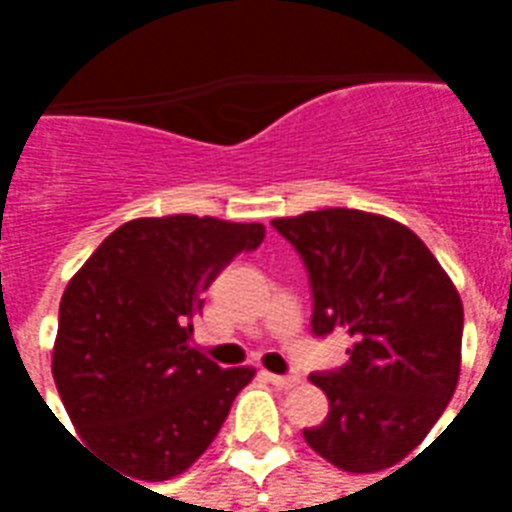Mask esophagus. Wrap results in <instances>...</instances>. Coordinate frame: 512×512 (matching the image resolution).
Returning <instances> with one entry per match:
<instances>
[{"instance_id": "obj_1", "label": "esophagus", "mask_w": 512, "mask_h": 512, "mask_svg": "<svg viewBox=\"0 0 512 512\" xmlns=\"http://www.w3.org/2000/svg\"><path fill=\"white\" fill-rule=\"evenodd\" d=\"M266 378L279 389H290V386L299 384V376H277V373H266Z\"/></svg>"}]
</instances>
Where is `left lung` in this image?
<instances>
[{
  "label": "left lung",
  "instance_id": "1",
  "mask_svg": "<svg viewBox=\"0 0 512 512\" xmlns=\"http://www.w3.org/2000/svg\"><path fill=\"white\" fill-rule=\"evenodd\" d=\"M307 268L312 334L348 337V362L312 373L329 397L312 450L345 472H381L425 439L461 373L463 304L439 260L403 224L326 208L274 219Z\"/></svg>",
  "mask_w": 512,
  "mask_h": 512
}]
</instances>
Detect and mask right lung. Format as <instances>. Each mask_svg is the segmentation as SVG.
I'll return each mask as SVG.
<instances>
[{"instance_id":"add662e5","label":"right lung","mask_w":512,"mask_h":512,"mask_svg":"<svg viewBox=\"0 0 512 512\" xmlns=\"http://www.w3.org/2000/svg\"><path fill=\"white\" fill-rule=\"evenodd\" d=\"M263 238V224L211 216L134 219L62 293L54 384L82 439L131 483L189 469L255 376L224 370L189 340L205 290Z\"/></svg>"}]
</instances>
